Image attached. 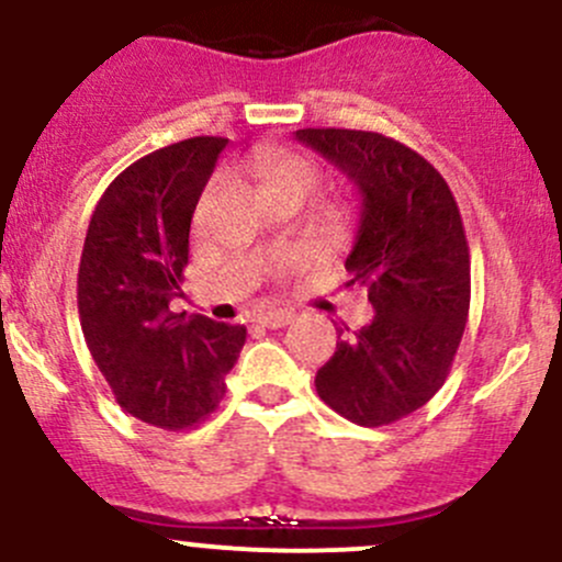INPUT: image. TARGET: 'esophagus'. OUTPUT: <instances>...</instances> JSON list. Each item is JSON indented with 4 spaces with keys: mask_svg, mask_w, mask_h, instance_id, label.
Masks as SVG:
<instances>
[{
    "mask_svg": "<svg viewBox=\"0 0 562 562\" xmlns=\"http://www.w3.org/2000/svg\"><path fill=\"white\" fill-rule=\"evenodd\" d=\"M291 319H293V314L291 312H282V310L258 314V325H263V328H285V325L291 323Z\"/></svg>",
    "mask_w": 562,
    "mask_h": 562,
    "instance_id": "1",
    "label": "esophagus"
}]
</instances>
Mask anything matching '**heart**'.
I'll use <instances>...</instances> for the list:
<instances>
[{"label":"heart","instance_id":"1","mask_svg":"<svg viewBox=\"0 0 562 562\" xmlns=\"http://www.w3.org/2000/svg\"><path fill=\"white\" fill-rule=\"evenodd\" d=\"M250 170L256 172L261 187L267 189L274 200L285 194L306 196L310 191H314L319 181V172L310 159L285 149L263 154V157H258L256 162L250 165Z\"/></svg>","mask_w":562,"mask_h":562}]
</instances>
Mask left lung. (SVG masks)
<instances>
[{
	"instance_id": "1",
	"label": "left lung",
	"mask_w": 562,
	"mask_h": 562,
	"mask_svg": "<svg viewBox=\"0 0 562 562\" xmlns=\"http://www.w3.org/2000/svg\"><path fill=\"white\" fill-rule=\"evenodd\" d=\"M295 138L360 191L347 285L366 291L375 312L336 344L314 386L351 424L384 427L435 397L464 336L470 245L459 205L422 154L386 135L304 127Z\"/></svg>"
}]
</instances>
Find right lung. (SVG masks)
I'll return each mask as SVG.
<instances>
[{
    "label": "right lung",
    "instance_id": "right-lung-1",
    "mask_svg": "<svg viewBox=\"0 0 562 562\" xmlns=\"http://www.w3.org/2000/svg\"><path fill=\"white\" fill-rule=\"evenodd\" d=\"M226 144L196 135L140 157L103 191L85 237V341L116 403L159 429L194 427L218 408L248 336L243 325L170 312L189 263L191 215Z\"/></svg>",
    "mask_w": 562,
    "mask_h": 562
}]
</instances>
